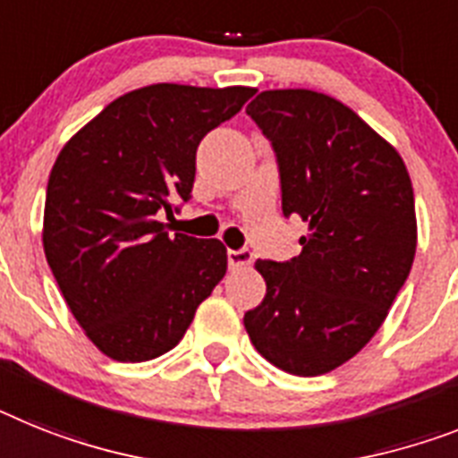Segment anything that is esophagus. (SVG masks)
<instances>
[{"label": "esophagus", "mask_w": 458, "mask_h": 458, "mask_svg": "<svg viewBox=\"0 0 458 458\" xmlns=\"http://www.w3.org/2000/svg\"><path fill=\"white\" fill-rule=\"evenodd\" d=\"M253 260V253L249 249H240V251H228V265L233 270H240V267H249Z\"/></svg>", "instance_id": "esophagus-1"}]
</instances>
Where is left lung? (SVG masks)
<instances>
[{"instance_id":"1","label":"left lung","mask_w":458,"mask_h":458,"mask_svg":"<svg viewBox=\"0 0 458 458\" xmlns=\"http://www.w3.org/2000/svg\"><path fill=\"white\" fill-rule=\"evenodd\" d=\"M247 114L272 141L284 216L307 223L288 263L256 260L267 293L244 314L256 352L317 377L375 337L417 251L414 191L401 153L340 99L263 90Z\"/></svg>"}]
</instances>
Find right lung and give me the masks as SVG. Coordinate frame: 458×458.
Listing matches in <instances>:
<instances>
[{"label": "right lung", "instance_id": "right-lung-1", "mask_svg": "<svg viewBox=\"0 0 458 458\" xmlns=\"http://www.w3.org/2000/svg\"><path fill=\"white\" fill-rule=\"evenodd\" d=\"M253 88L153 83L125 92L63 146L46 188L44 242L60 293L99 352L141 363L179 344L228 270L218 240L170 235L195 151Z\"/></svg>", "mask_w": 458, "mask_h": 458}]
</instances>
